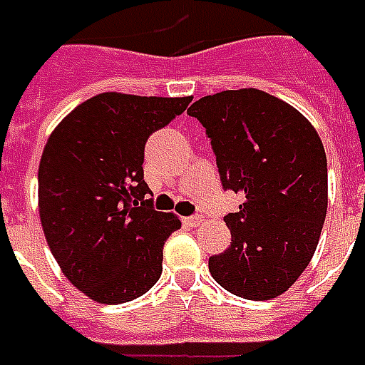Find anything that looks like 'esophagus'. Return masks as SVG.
I'll return each instance as SVG.
<instances>
[{"label":"esophagus","mask_w":365,"mask_h":365,"mask_svg":"<svg viewBox=\"0 0 365 365\" xmlns=\"http://www.w3.org/2000/svg\"><path fill=\"white\" fill-rule=\"evenodd\" d=\"M199 222H201V217H199V215H195V217L183 218V224H185V226H197Z\"/></svg>","instance_id":"esophagus-1"}]
</instances>
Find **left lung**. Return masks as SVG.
Here are the masks:
<instances>
[{"mask_svg":"<svg viewBox=\"0 0 365 365\" xmlns=\"http://www.w3.org/2000/svg\"><path fill=\"white\" fill-rule=\"evenodd\" d=\"M187 114L209 135L224 190L244 197L224 217L232 242L209 257L210 274L240 298H277L306 271L325 222L319 135L296 108L257 88L203 96Z\"/></svg>","mask_w":365,"mask_h":365,"instance_id":"obj_1","label":"left lung"}]
</instances>
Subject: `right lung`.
Returning a JSON list of instances; mask_svg holds the SVG:
<instances>
[{
  "instance_id": "obj_1",
  "label": "right lung",
  "mask_w": 365,
  "mask_h": 365,
  "mask_svg": "<svg viewBox=\"0 0 365 365\" xmlns=\"http://www.w3.org/2000/svg\"><path fill=\"white\" fill-rule=\"evenodd\" d=\"M190 102L96 94L46 143L38 168L46 242L69 282L94 302H131L160 279L164 242L182 222L147 199L145 143Z\"/></svg>"
}]
</instances>
